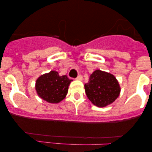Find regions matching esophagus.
I'll use <instances>...</instances> for the list:
<instances>
[{
    "mask_svg": "<svg viewBox=\"0 0 152 152\" xmlns=\"http://www.w3.org/2000/svg\"><path fill=\"white\" fill-rule=\"evenodd\" d=\"M82 79H83V76L81 75H78L77 78H76V80H78V81H81Z\"/></svg>",
    "mask_w": 152,
    "mask_h": 152,
    "instance_id": "obj_1",
    "label": "esophagus"
}]
</instances>
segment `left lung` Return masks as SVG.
<instances>
[{"label": "left lung", "mask_w": 152, "mask_h": 152, "mask_svg": "<svg viewBox=\"0 0 152 152\" xmlns=\"http://www.w3.org/2000/svg\"><path fill=\"white\" fill-rule=\"evenodd\" d=\"M84 88L88 99L98 107L112 104L121 92V87L114 75L99 69L91 74Z\"/></svg>", "instance_id": "obj_1"}]
</instances>
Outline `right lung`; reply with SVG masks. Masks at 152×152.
<instances>
[{
  "label": "right lung",
  "mask_w": 152,
  "mask_h": 152,
  "mask_svg": "<svg viewBox=\"0 0 152 152\" xmlns=\"http://www.w3.org/2000/svg\"><path fill=\"white\" fill-rule=\"evenodd\" d=\"M71 81L66 75L59 76L57 71H50L37 78L35 88L38 96L43 100L58 104L65 99Z\"/></svg>",
  "instance_id": "right-lung-1"
}]
</instances>
